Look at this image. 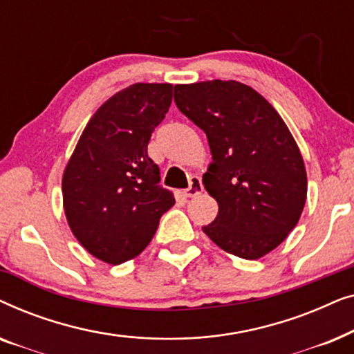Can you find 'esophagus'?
Segmentation results:
<instances>
[{
	"label": "esophagus",
	"instance_id": "obj_1",
	"mask_svg": "<svg viewBox=\"0 0 354 354\" xmlns=\"http://www.w3.org/2000/svg\"><path fill=\"white\" fill-rule=\"evenodd\" d=\"M201 192H203L201 178L196 177V176H193V177H190V180H188V188H187V190H183V196L193 198V196L200 195Z\"/></svg>",
	"mask_w": 354,
	"mask_h": 354
}]
</instances>
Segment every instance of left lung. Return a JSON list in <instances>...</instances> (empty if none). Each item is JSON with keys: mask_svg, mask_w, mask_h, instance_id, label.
Returning a JSON list of instances; mask_svg holds the SVG:
<instances>
[{"mask_svg": "<svg viewBox=\"0 0 354 354\" xmlns=\"http://www.w3.org/2000/svg\"><path fill=\"white\" fill-rule=\"evenodd\" d=\"M174 101L206 133L212 154L203 185L219 212L203 232L227 253L263 258L287 239L306 203V167L287 124L235 80L176 85Z\"/></svg>", "mask_w": 354, "mask_h": 354, "instance_id": "obj_1", "label": "left lung"}]
</instances>
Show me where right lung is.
Returning a JSON list of instances; mask_svg holds the SVG:
<instances>
[{
  "label": "right lung",
  "instance_id": "obj_1",
  "mask_svg": "<svg viewBox=\"0 0 354 354\" xmlns=\"http://www.w3.org/2000/svg\"><path fill=\"white\" fill-rule=\"evenodd\" d=\"M171 84H133L100 106L62 174V206L79 243L104 263L133 259L176 205L159 187L148 142L172 103Z\"/></svg>",
  "mask_w": 354,
  "mask_h": 354
}]
</instances>
